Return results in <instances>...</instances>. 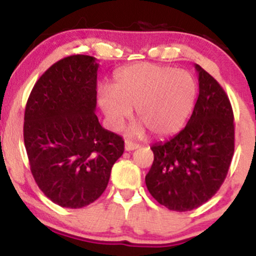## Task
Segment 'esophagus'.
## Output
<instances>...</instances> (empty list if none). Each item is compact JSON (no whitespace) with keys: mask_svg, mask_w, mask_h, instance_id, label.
I'll list each match as a JSON object with an SVG mask.
<instances>
[{"mask_svg":"<svg viewBox=\"0 0 256 256\" xmlns=\"http://www.w3.org/2000/svg\"><path fill=\"white\" fill-rule=\"evenodd\" d=\"M138 147H140V144H138L132 142V141H130V140L125 141V150H126V151H134V150L138 148Z\"/></svg>","mask_w":256,"mask_h":256,"instance_id":"34e87169","label":"esophagus"}]
</instances>
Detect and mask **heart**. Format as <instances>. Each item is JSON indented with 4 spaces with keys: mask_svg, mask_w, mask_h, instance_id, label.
Instances as JSON below:
<instances>
[{
    "mask_svg": "<svg viewBox=\"0 0 256 256\" xmlns=\"http://www.w3.org/2000/svg\"><path fill=\"white\" fill-rule=\"evenodd\" d=\"M197 82L190 73L172 66L138 63L116 74L112 88H102L98 102L115 128L136 109L138 120L154 136L174 135L187 122L196 99ZM141 128H134V132Z\"/></svg>",
    "mask_w": 256,
    "mask_h": 256,
    "instance_id": "b5f03b06",
    "label": "heart"
}]
</instances>
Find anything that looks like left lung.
<instances>
[{
  "label": "left lung",
  "instance_id": "obj_1",
  "mask_svg": "<svg viewBox=\"0 0 256 256\" xmlns=\"http://www.w3.org/2000/svg\"><path fill=\"white\" fill-rule=\"evenodd\" d=\"M200 95L184 128L154 144L146 174L152 197L170 210L187 212L210 200L228 174L234 154V115L218 82L196 64Z\"/></svg>",
  "mask_w": 256,
  "mask_h": 256
}]
</instances>
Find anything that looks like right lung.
I'll list each match as a JSON object with an SVG mask.
<instances>
[{
  "label": "right lung",
  "instance_id": "right-lung-1",
  "mask_svg": "<svg viewBox=\"0 0 256 256\" xmlns=\"http://www.w3.org/2000/svg\"><path fill=\"white\" fill-rule=\"evenodd\" d=\"M94 56H66L42 74L24 112L23 138L30 172L56 204L82 208L95 202L124 154L121 136L100 125Z\"/></svg>",
  "mask_w": 256,
  "mask_h": 256
}]
</instances>
